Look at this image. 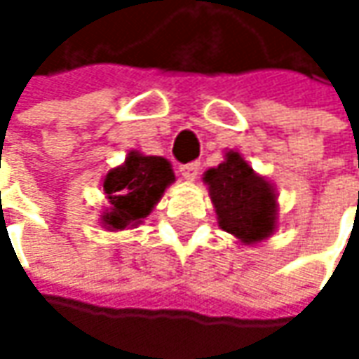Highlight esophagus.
<instances>
[{
	"mask_svg": "<svg viewBox=\"0 0 359 359\" xmlns=\"http://www.w3.org/2000/svg\"><path fill=\"white\" fill-rule=\"evenodd\" d=\"M180 173H182V177L187 180V182H194L196 177H198V173H200V163H186V165H182L180 168Z\"/></svg>",
	"mask_w": 359,
	"mask_h": 359,
	"instance_id": "obj_1",
	"label": "esophagus"
}]
</instances>
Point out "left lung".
<instances>
[{
  "instance_id": "obj_1",
  "label": "left lung",
  "mask_w": 359,
  "mask_h": 359,
  "mask_svg": "<svg viewBox=\"0 0 359 359\" xmlns=\"http://www.w3.org/2000/svg\"><path fill=\"white\" fill-rule=\"evenodd\" d=\"M210 198L215 208L217 224L231 233L241 245H254L271 238L278 228V194L264 175L229 149L217 168L203 173Z\"/></svg>"
}]
</instances>
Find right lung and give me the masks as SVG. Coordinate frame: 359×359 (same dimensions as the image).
Masks as SVG:
<instances>
[{
  "mask_svg": "<svg viewBox=\"0 0 359 359\" xmlns=\"http://www.w3.org/2000/svg\"><path fill=\"white\" fill-rule=\"evenodd\" d=\"M173 182L168 159L131 149L126 161L109 170L102 182L109 205L102 212L100 224L109 231L137 228Z\"/></svg>",
  "mask_w": 359,
  "mask_h": 359,
  "instance_id": "add662e5",
  "label": "right lung"
}]
</instances>
